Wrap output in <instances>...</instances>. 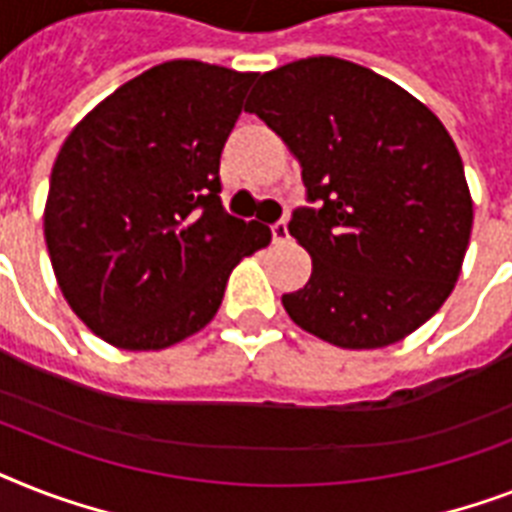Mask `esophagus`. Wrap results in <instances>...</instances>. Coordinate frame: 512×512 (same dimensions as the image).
<instances>
[{"label": "esophagus", "instance_id": "1", "mask_svg": "<svg viewBox=\"0 0 512 512\" xmlns=\"http://www.w3.org/2000/svg\"><path fill=\"white\" fill-rule=\"evenodd\" d=\"M271 233H273V244H287L289 241V228L284 220H279L276 225H271Z\"/></svg>", "mask_w": 512, "mask_h": 512}]
</instances>
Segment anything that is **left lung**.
<instances>
[{
  "mask_svg": "<svg viewBox=\"0 0 512 512\" xmlns=\"http://www.w3.org/2000/svg\"><path fill=\"white\" fill-rule=\"evenodd\" d=\"M249 98L321 204L289 220L313 260L308 284L281 297L289 319L348 350L412 335L452 295L473 228L465 167L441 119L332 55L265 71Z\"/></svg>",
  "mask_w": 512,
  "mask_h": 512,
  "instance_id": "1",
  "label": "left lung"
}]
</instances>
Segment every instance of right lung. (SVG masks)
<instances>
[{
	"label": "right lung",
	"mask_w": 512,
	"mask_h": 512,
	"mask_svg": "<svg viewBox=\"0 0 512 512\" xmlns=\"http://www.w3.org/2000/svg\"><path fill=\"white\" fill-rule=\"evenodd\" d=\"M252 71L167 60L100 100L60 148L44 241L71 311L122 350H164L215 319L271 228L228 215L220 154Z\"/></svg>",
	"instance_id": "add662e5"
}]
</instances>
